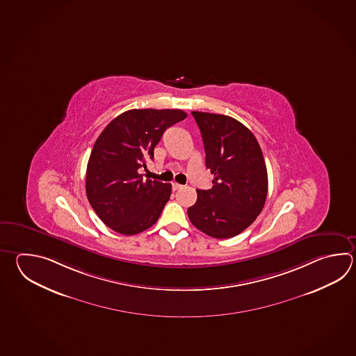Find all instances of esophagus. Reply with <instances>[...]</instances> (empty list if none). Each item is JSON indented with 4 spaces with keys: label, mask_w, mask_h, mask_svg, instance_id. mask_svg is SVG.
I'll list each match as a JSON object with an SVG mask.
<instances>
[{
    "label": "esophagus",
    "mask_w": 356,
    "mask_h": 356,
    "mask_svg": "<svg viewBox=\"0 0 356 356\" xmlns=\"http://www.w3.org/2000/svg\"><path fill=\"white\" fill-rule=\"evenodd\" d=\"M182 185H180V184H177V182H172V189L174 190H179L181 189Z\"/></svg>",
    "instance_id": "obj_1"
}]
</instances>
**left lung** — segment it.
I'll use <instances>...</instances> for the list:
<instances>
[{
  "label": "left lung",
  "instance_id": "obj_1",
  "mask_svg": "<svg viewBox=\"0 0 356 356\" xmlns=\"http://www.w3.org/2000/svg\"><path fill=\"white\" fill-rule=\"evenodd\" d=\"M202 133L205 166L213 188L197 189L188 209L190 222L213 238L243 232L261 213L268 195V171L251 131L231 116L191 111Z\"/></svg>",
  "mask_w": 356,
  "mask_h": 356
}]
</instances>
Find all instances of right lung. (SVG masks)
Segmentation results:
<instances>
[{"mask_svg":"<svg viewBox=\"0 0 356 356\" xmlns=\"http://www.w3.org/2000/svg\"><path fill=\"white\" fill-rule=\"evenodd\" d=\"M179 109H131L113 119L95 142L86 171V195L113 231L131 236L152 227L171 195V184L143 179L163 131L184 120Z\"/></svg>","mask_w":356,"mask_h":356,"instance_id":"1","label":"right lung"}]
</instances>
